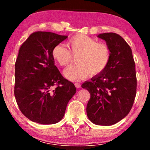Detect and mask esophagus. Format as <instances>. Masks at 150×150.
<instances>
[{"instance_id":"1","label":"esophagus","mask_w":150,"mask_h":150,"mask_svg":"<svg viewBox=\"0 0 150 150\" xmlns=\"http://www.w3.org/2000/svg\"><path fill=\"white\" fill-rule=\"evenodd\" d=\"M75 86L77 88H79L81 87V84H80V83H75Z\"/></svg>"}]
</instances>
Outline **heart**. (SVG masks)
Wrapping results in <instances>:
<instances>
[{
  "label": "heart",
  "instance_id": "b5f03b06",
  "mask_svg": "<svg viewBox=\"0 0 150 150\" xmlns=\"http://www.w3.org/2000/svg\"><path fill=\"white\" fill-rule=\"evenodd\" d=\"M69 51L62 44L52 50V57L61 66H67L76 57L77 64L70 66L64 71L65 77L70 81H79L91 75L100 74L105 70L110 59V48L103 43L83 34L72 37L67 43Z\"/></svg>",
  "mask_w": 150,
  "mask_h": 150
}]
</instances>
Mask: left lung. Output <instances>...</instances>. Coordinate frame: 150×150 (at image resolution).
I'll list each match as a JSON object with an SVG mask.
<instances>
[{
    "instance_id": "left-lung-1",
    "label": "left lung",
    "mask_w": 150,
    "mask_h": 150,
    "mask_svg": "<svg viewBox=\"0 0 150 150\" xmlns=\"http://www.w3.org/2000/svg\"><path fill=\"white\" fill-rule=\"evenodd\" d=\"M110 50L106 69L81 85L91 95L87 115L96 125L111 126L126 117L132 107L136 94V75L132 52L129 45L116 33H103Z\"/></svg>"
}]
</instances>
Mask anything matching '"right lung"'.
Masks as SVG:
<instances>
[{"label": "right lung", "instance_id": "add662e5", "mask_svg": "<svg viewBox=\"0 0 150 150\" xmlns=\"http://www.w3.org/2000/svg\"><path fill=\"white\" fill-rule=\"evenodd\" d=\"M67 35L36 32L20 46L15 63L14 96L22 113L41 124L59 122L76 88L61 75L52 52ZM55 84L57 87L52 90Z\"/></svg>", "mask_w": 150, "mask_h": 150}]
</instances>
